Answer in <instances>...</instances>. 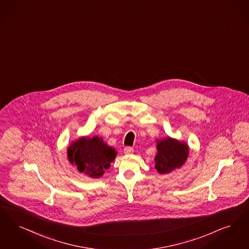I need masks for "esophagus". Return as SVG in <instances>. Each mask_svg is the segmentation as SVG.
Segmentation results:
<instances>
[{"label": "esophagus", "mask_w": 249, "mask_h": 249, "mask_svg": "<svg viewBox=\"0 0 249 249\" xmlns=\"http://www.w3.org/2000/svg\"><path fill=\"white\" fill-rule=\"evenodd\" d=\"M124 153L125 154H131V153H133V148L130 147V146H126L124 148Z\"/></svg>", "instance_id": "esophagus-1"}]
</instances>
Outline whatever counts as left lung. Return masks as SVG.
<instances>
[{
    "mask_svg": "<svg viewBox=\"0 0 249 249\" xmlns=\"http://www.w3.org/2000/svg\"><path fill=\"white\" fill-rule=\"evenodd\" d=\"M158 154L155 158V168L160 174L169 173L179 168L188 157V146L176 140H162L158 142Z\"/></svg>",
    "mask_w": 249,
    "mask_h": 249,
    "instance_id": "left-lung-1",
    "label": "left lung"
}]
</instances>
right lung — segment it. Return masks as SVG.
I'll return each instance as SVG.
<instances>
[{"instance_id": "1", "label": "right lung", "mask_w": 249, "mask_h": 249, "mask_svg": "<svg viewBox=\"0 0 249 249\" xmlns=\"http://www.w3.org/2000/svg\"><path fill=\"white\" fill-rule=\"evenodd\" d=\"M117 152L98 137L81 138L74 142L68 150V157L80 172L91 178H98L110 167Z\"/></svg>"}]
</instances>
